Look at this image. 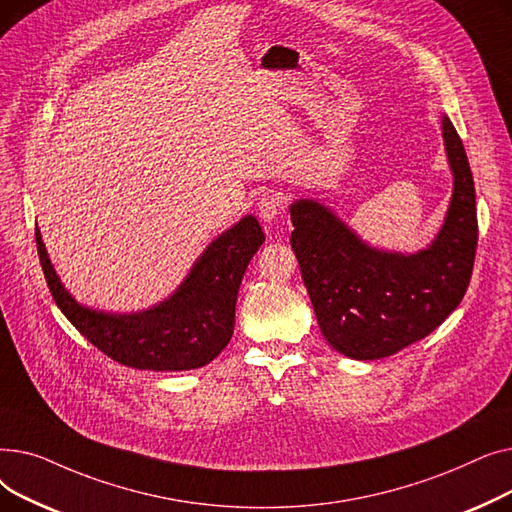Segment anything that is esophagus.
<instances>
[{
  "label": "esophagus",
  "instance_id": "esophagus-1",
  "mask_svg": "<svg viewBox=\"0 0 512 512\" xmlns=\"http://www.w3.org/2000/svg\"><path fill=\"white\" fill-rule=\"evenodd\" d=\"M282 209H284V199L280 193H265V195H261V199L257 203L259 218L263 222H274L282 213Z\"/></svg>",
  "mask_w": 512,
  "mask_h": 512
}]
</instances>
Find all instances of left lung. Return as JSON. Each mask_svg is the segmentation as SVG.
Wrapping results in <instances>:
<instances>
[{
    "instance_id": "left-lung-1",
    "label": "left lung",
    "mask_w": 512,
    "mask_h": 512,
    "mask_svg": "<svg viewBox=\"0 0 512 512\" xmlns=\"http://www.w3.org/2000/svg\"><path fill=\"white\" fill-rule=\"evenodd\" d=\"M442 137L452 170L444 226L417 253L373 249L313 199L290 205V245L321 334L338 353L373 361L432 334L463 301L477 249L475 184L448 116Z\"/></svg>"
}]
</instances>
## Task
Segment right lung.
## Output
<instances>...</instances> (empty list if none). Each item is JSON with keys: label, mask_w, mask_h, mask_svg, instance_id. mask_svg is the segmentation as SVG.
<instances>
[{"label": "right lung", "mask_w": 512, "mask_h": 512, "mask_svg": "<svg viewBox=\"0 0 512 512\" xmlns=\"http://www.w3.org/2000/svg\"><path fill=\"white\" fill-rule=\"evenodd\" d=\"M35 240L53 301L103 355L134 369L188 371L211 363L230 342L238 288L265 236L245 215L201 253L172 297L137 313L78 305L53 270L39 228Z\"/></svg>", "instance_id": "obj_1"}]
</instances>
